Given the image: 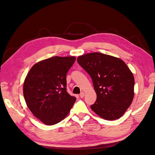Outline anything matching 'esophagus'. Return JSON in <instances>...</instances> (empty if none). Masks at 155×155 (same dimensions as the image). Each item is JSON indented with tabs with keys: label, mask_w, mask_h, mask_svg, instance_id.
Masks as SVG:
<instances>
[{
	"label": "esophagus",
	"mask_w": 155,
	"mask_h": 155,
	"mask_svg": "<svg viewBox=\"0 0 155 155\" xmlns=\"http://www.w3.org/2000/svg\"><path fill=\"white\" fill-rule=\"evenodd\" d=\"M84 95H85V93L84 92H82L80 94V97H81V98H82V97H84Z\"/></svg>",
	"instance_id": "obj_1"
}]
</instances>
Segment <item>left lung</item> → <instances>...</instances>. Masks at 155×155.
Returning <instances> with one entry per match:
<instances>
[{
  "label": "left lung",
  "mask_w": 155,
  "mask_h": 155,
  "mask_svg": "<svg viewBox=\"0 0 155 155\" xmlns=\"http://www.w3.org/2000/svg\"><path fill=\"white\" fill-rule=\"evenodd\" d=\"M78 63L92 78L97 94L92 111L103 119L122 117L134 98V77L127 64L119 58L99 52L80 56Z\"/></svg>",
  "instance_id": "obj_1"
}]
</instances>
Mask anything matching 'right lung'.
Listing matches in <instances>:
<instances>
[{
    "instance_id": "add662e5",
    "label": "right lung",
    "mask_w": 155,
    "mask_h": 155,
    "mask_svg": "<svg viewBox=\"0 0 155 155\" xmlns=\"http://www.w3.org/2000/svg\"><path fill=\"white\" fill-rule=\"evenodd\" d=\"M75 57L54 56L33 66L23 84L26 105L36 118L52 125L63 120L76 101L66 91V76Z\"/></svg>"
}]
</instances>
